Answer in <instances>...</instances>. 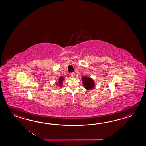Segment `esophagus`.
<instances>
[{
    "mask_svg": "<svg viewBox=\"0 0 146 146\" xmlns=\"http://www.w3.org/2000/svg\"><path fill=\"white\" fill-rule=\"evenodd\" d=\"M71 74V76H72V77H74V72H72L71 74Z\"/></svg>",
    "mask_w": 146,
    "mask_h": 146,
    "instance_id": "34e87169",
    "label": "esophagus"
}]
</instances>
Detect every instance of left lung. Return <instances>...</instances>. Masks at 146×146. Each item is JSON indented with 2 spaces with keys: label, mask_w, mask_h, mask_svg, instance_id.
<instances>
[{
  "label": "left lung",
  "mask_w": 146,
  "mask_h": 146,
  "mask_svg": "<svg viewBox=\"0 0 146 146\" xmlns=\"http://www.w3.org/2000/svg\"><path fill=\"white\" fill-rule=\"evenodd\" d=\"M82 80L83 81V84L84 86L88 90H90L94 87V82L90 78L84 77H82Z\"/></svg>",
  "instance_id": "obj_1"
}]
</instances>
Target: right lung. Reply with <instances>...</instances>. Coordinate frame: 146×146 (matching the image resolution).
Returning <instances> with one entry per match:
<instances>
[{
  "instance_id": "right-lung-1",
  "label": "right lung",
  "mask_w": 146,
  "mask_h": 146,
  "mask_svg": "<svg viewBox=\"0 0 146 146\" xmlns=\"http://www.w3.org/2000/svg\"><path fill=\"white\" fill-rule=\"evenodd\" d=\"M62 79H63V78L62 77H61L59 78V85L60 86H61L62 85Z\"/></svg>"
}]
</instances>
